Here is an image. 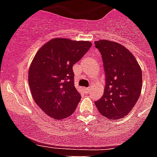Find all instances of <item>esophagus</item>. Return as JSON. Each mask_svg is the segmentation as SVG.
<instances>
[{
    "label": "esophagus",
    "instance_id": "esophagus-1",
    "mask_svg": "<svg viewBox=\"0 0 157 157\" xmlns=\"http://www.w3.org/2000/svg\"><path fill=\"white\" fill-rule=\"evenodd\" d=\"M84 91H85V93H90V89H89V88H85V89H84Z\"/></svg>",
    "mask_w": 157,
    "mask_h": 157
}]
</instances>
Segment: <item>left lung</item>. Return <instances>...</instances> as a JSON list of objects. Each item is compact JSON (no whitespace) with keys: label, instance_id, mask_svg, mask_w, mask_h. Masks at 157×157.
<instances>
[{"label":"left lung","instance_id":"obj_1","mask_svg":"<svg viewBox=\"0 0 157 157\" xmlns=\"http://www.w3.org/2000/svg\"><path fill=\"white\" fill-rule=\"evenodd\" d=\"M105 68L103 97L95 102L101 115L119 120L135 106L142 88V72L135 56L123 45L107 40L95 41Z\"/></svg>","mask_w":157,"mask_h":157}]
</instances>
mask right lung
<instances>
[{"label": "right lung", "instance_id": "add662e5", "mask_svg": "<svg viewBox=\"0 0 157 157\" xmlns=\"http://www.w3.org/2000/svg\"><path fill=\"white\" fill-rule=\"evenodd\" d=\"M92 46L89 41L54 38L34 56L29 71L32 96L41 110L59 120L71 116L81 101L72 66Z\"/></svg>", "mask_w": 157, "mask_h": 157}]
</instances>
